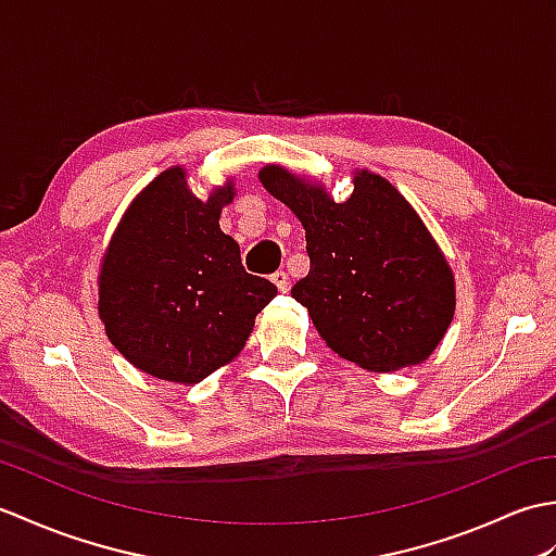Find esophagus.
I'll use <instances>...</instances> for the list:
<instances>
[{
	"label": "esophagus",
	"instance_id": "1",
	"mask_svg": "<svg viewBox=\"0 0 556 556\" xmlns=\"http://www.w3.org/2000/svg\"><path fill=\"white\" fill-rule=\"evenodd\" d=\"M271 281H275V287H277L281 293H287V291H289V275H287L285 269L275 271V275H271Z\"/></svg>",
	"mask_w": 556,
	"mask_h": 556
}]
</instances>
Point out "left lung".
Masks as SVG:
<instances>
[{"label":"left lung","mask_w":556,"mask_h":556,"mask_svg":"<svg viewBox=\"0 0 556 556\" xmlns=\"http://www.w3.org/2000/svg\"><path fill=\"white\" fill-rule=\"evenodd\" d=\"M257 179L303 224L311 271L291 296L325 344L372 372L428 361L454 320L456 279L408 200L368 169L344 203L281 164Z\"/></svg>","instance_id":"8db88e82"}]
</instances>
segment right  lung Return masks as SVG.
I'll list each match as a JSON object with an SVG mask.
<instances>
[{
  "label": "right lung",
  "instance_id": "right-lung-1",
  "mask_svg": "<svg viewBox=\"0 0 556 556\" xmlns=\"http://www.w3.org/2000/svg\"><path fill=\"white\" fill-rule=\"evenodd\" d=\"M233 195L227 179L200 200L184 167L164 169L134 198L104 248V334L157 380L195 384L231 363L255 315L277 296L271 281L248 275L239 243L219 229Z\"/></svg>",
  "mask_w": 556,
  "mask_h": 556
}]
</instances>
